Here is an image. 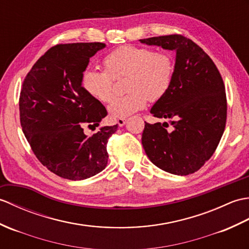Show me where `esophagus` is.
<instances>
[{
	"mask_svg": "<svg viewBox=\"0 0 249 249\" xmlns=\"http://www.w3.org/2000/svg\"><path fill=\"white\" fill-rule=\"evenodd\" d=\"M125 123H126V119H124V118L117 119V124L119 126H124L125 124Z\"/></svg>",
	"mask_w": 249,
	"mask_h": 249,
	"instance_id": "1",
	"label": "esophagus"
}]
</instances>
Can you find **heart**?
<instances>
[{
    "label": "heart",
    "instance_id": "obj_1",
    "mask_svg": "<svg viewBox=\"0 0 249 249\" xmlns=\"http://www.w3.org/2000/svg\"><path fill=\"white\" fill-rule=\"evenodd\" d=\"M106 70L87 68L82 74V86L92 98L102 102L113 96V82L128 76V95L112 99L107 110L114 118H124L145 108L148 99L159 101L168 91L174 76L170 54L136 46H121L103 60Z\"/></svg>",
    "mask_w": 249,
    "mask_h": 249
}]
</instances>
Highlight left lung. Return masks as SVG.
Wrapping results in <instances>:
<instances>
[{
	"label": "left lung",
	"mask_w": 249,
	"mask_h": 249,
	"mask_svg": "<svg viewBox=\"0 0 249 249\" xmlns=\"http://www.w3.org/2000/svg\"><path fill=\"white\" fill-rule=\"evenodd\" d=\"M148 46L176 52L168 91L150 113L168 124L145 121L142 143L149 160L167 173L186 176L201 168L222 139L227 102L222 76L213 60L194 41L181 35L141 39Z\"/></svg>",
	"instance_id": "obj_1"
}]
</instances>
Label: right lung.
I'll return each instance as SVG.
<instances>
[{"label":"right lung","mask_w":249,"mask_h":249,"mask_svg":"<svg viewBox=\"0 0 249 249\" xmlns=\"http://www.w3.org/2000/svg\"><path fill=\"white\" fill-rule=\"evenodd\" d=\"M106 47L102 42L52 47L33 66L22 85V131L43 166L64 179L90 178L107 164V140L118 125H100L107 109L82 86L90 57ZM83 123L99 129L86 136Z\"/></svg>","instance_id":"1"}]
</instances>
